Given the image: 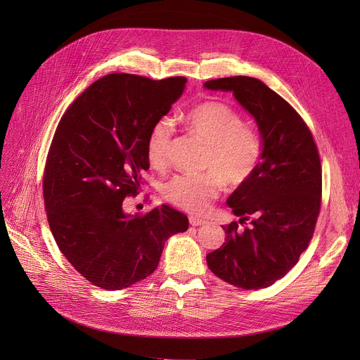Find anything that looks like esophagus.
Wrapping results in <instances>:
<instances>
[{
	"label": "esophagus",
	"instance_id": "1",
	"mask_svg": "<svg viewBox=\"0 0 360 360\" xmlns=\"http://www.w3.org/2000/svg\"><path fill=\"white\" fill-rule=\"evenodd\" d=\"M190 224L193 226H201V224H205V220L200 219V217H195V216H190Z\"/></svg>",
	"mask_w": 360,
	"mask_h": 360
}]
</instances>
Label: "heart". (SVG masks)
Segmentation results:
<instances>
[{
    "label": "heart",
    "mask_w": 360,
    "mask_h": 360,
    "mask_svg": "<svg viewBox=\"0 0 360 360\" xmlns=\"http://www.w3.org/2000/svg\"><path fill=\"white\" fill-rule=\"evenodd\" d=\"M184 122L190 134L207 144L202 163L207 172L174 176L163 185L162 195L182 210L204 213L220 195L223 182L238 188L251 179L261 160L262 140L257 129L243 125L239 113L223 102L209 101L194 106L185 113ZM174 134L175 127L169 118L151 127L146 155L155 169L163 170L169 165Z\"/></svg>",
    "instance_id": "1"
}]
</instances>
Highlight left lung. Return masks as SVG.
Wrapping results in <instances>:
<instances>
[{
	"instance_id": "1",
	"label": "left lung",
	"mask_w": 360,
	"mask_h": 360,
	"mask_svg": "<svg viewBox=\"0 0 360 360\" xmlns=\"http://www.w3.org/2000/svg\"><path fill=\"white\" fill-rule=\"evenodd\" d=\"M204 87L233 93L262 140L254 175L226 201L239 222L250 219V226H221L226 242L207 255V266L232 286L269 288L296 266L312 239L323 191L318 150L299 113L261 80L236 75Z\"/></svg>"
}]
</instances>
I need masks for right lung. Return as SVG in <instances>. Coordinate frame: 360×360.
Returning a JSON list of instances; mask_svg holds the SVG:
<instances>
[{
	"label": "right lung",
	"mask_w": 360,
	"mask_h": 360,
	"mask_svg": "<svg viewBox=\"0 0 360 360\" xmlns=\"http://www.w3.org/2000/svg\"><path fill=\"white\" fill-rule=\"evenodd\" d=\"M185 77L115 72L89 86L63 115L44 174L48 223L60 251L91 285L121 290L153 273L165 242L188 229L169 205L124 212L150 163L147 136L185 89Z\"/></svg>",
	"instance_id": "obj_1"
}]
</instances>
